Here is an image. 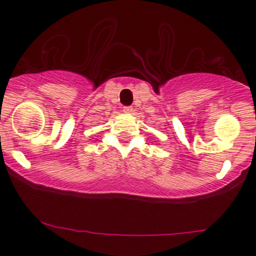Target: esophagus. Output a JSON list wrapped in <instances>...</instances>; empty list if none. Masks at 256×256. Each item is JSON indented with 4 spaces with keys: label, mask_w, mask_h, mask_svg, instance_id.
Instances as JSON below:
<instances>
[{
    "label": "esophagus",
    "mask_w": 256,
    "mask_h": 256,
    "mask_svg": "<svg viewBox=\"0 0 256 256\" xmlns=\"http://www.w3.org/2000/svg\"><path fill=\"white\" fill-rule=\"evenodd\" d=\"M123 112H134V108H133L132 106H124Z\"/></svg>",
    "instance_id": "1"
}]
</instances>
